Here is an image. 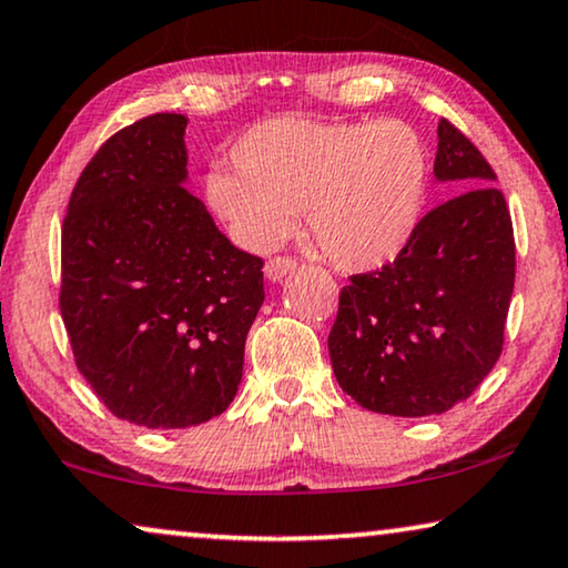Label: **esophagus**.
<instances>
[{
    "instance_id": "esophagus-1",
    "label": "esophagus",
    "mask_w": 568,
    "mask_h": 568,
    "mask_svg": "<svg viewBox=\"0 0 568 568\" xmlns=\"http://www.w3.org/2000/svg\"><path fill=\"white\" fill-rule=\"evenodd\" d=\"M297 266V261H294L292 256H274L266 261V278H271V282H278V278H284L290 271Z\"/></svg>"
}]
</instances>
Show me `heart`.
Listing matches in <instances>:
<instances>
[{
	"instance_id": "b5f03b06",
	"label": "heart",
	"mask_w": 568,
	"mask_h": 568,
	"mask_svg": "<svg viewBox=\"0 0 568 568\" xmlns=\"http://www.w3.org/2000/svg\"><path fill=\"white\" fill-rule=\"evenodd\" d=\"M233 161L207 171L204 196L235 241L271 248L304 207L310 243L343 271L392 264L420 227L430 186V151L405 120H266L233 145Z\"/></svg>"
}]
</instances>
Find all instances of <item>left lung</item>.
<instances>
[{
	"mask_svg": "<svg viewBox=\"0 0 568 568\" xmlns=\"http://www.w3.org/2000/svg\"><path fill=\"white\" fill-rule=\"evenodd\" d=\"M435 179L468 186L438 204L392 264L353 274L327 335L335 379L382 415H440L497 364L515 286V233L495 169L440 120Z\"/></svg>",
	"mask_w": 568,
	"mask_h": 568,
	"instance_id": "1",
	"label": "left lung"
}]
</instances>
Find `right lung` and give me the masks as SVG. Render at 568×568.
<instances>
[{"label":"right lung","mask_w":568,"mask_h":568,"mask_svg":"<svg viewBox=\"0 0 568 568\" xmlns=\"http://www.w3.org/2000/svg\"><path fill=\"white\" fill-rule=\"evenodd\" d=\"M184 128L155 112L106 138L61 227L73 364L114 417L153 430L225 413L264 302V258L235 248L184 186Z\"/></svg>","instance_id":"obj_1"}]
</instances>
